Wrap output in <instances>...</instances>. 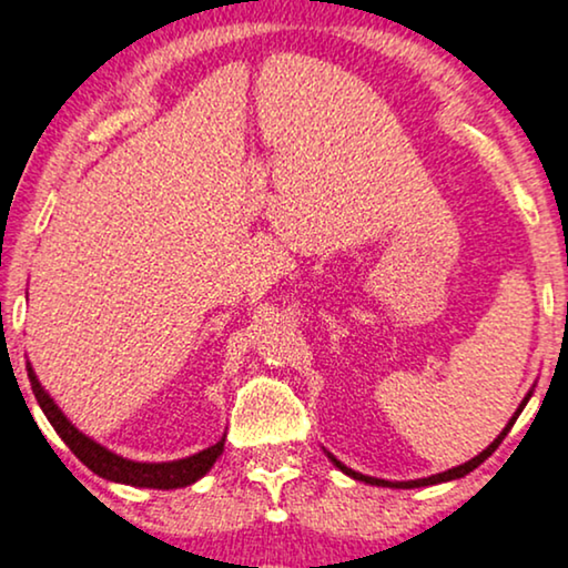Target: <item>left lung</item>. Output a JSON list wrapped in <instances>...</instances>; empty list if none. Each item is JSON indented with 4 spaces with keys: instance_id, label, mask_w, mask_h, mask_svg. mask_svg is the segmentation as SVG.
Returning <instances> with one entry per match:
<instances>
[{
    "instance_id": "8db88e82",
    "label": "left lung",
    "mask_w": 568,
    "mask_h": 568,
    "mask_svg": "<svg viewBox=\"0 0 568 568\" xmlns=\"http://www.w3.org/2000/svg\"><path fill=\"white\" fill-rule=\"evenodd\" d=\"M532 392H535V386L529 388L527 396H525V399H521V404H519V407H517V412H514L509 423H506V428L498 433V438L493 440V444H490L488 448H483L480 454L473 456V459H469V462L459 464V467H452V469H446V473H438V475H430V477H417V480H381V477H371V475L355 473V469L347 467V464H342V462H338L334 454L326 452V448H323V452L328 454V459L334 462V467H336V469H342L344 475H349L352 480H359V483H365V485H378V488H428V485H438V483H452V480H459V477H464V475H469V473H473V469L480 467V464H483L485 459H488V456H490L493 452H496V448L500 446V440L506 438V433H509V430L514 428V423H517V417L521 415V409L527 407V402H529V396H532Z\"/></svg>"
}]
</instances>
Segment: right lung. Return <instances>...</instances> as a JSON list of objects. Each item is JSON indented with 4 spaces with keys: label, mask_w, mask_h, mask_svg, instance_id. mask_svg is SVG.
Here are the masks:
<instances>
[{
    "label": "right lung",
    "mask_w": 568,
    "mask_h": 568,
    "mask_svg": "<svg viewBox=\"0 0 568 568\" xmlns=\"http://www.w3.org/2000/svg\"><path fill=\"white\" fill-rule=\"evenodd\" d=\"M28 378H31L36 402H39V407L43 409V415H47L51 428L59 433V438L70 446V452L75 454L78 459L91 469V473L104 477V480L132 485V488H153V490L187 488V485L201 480L213 464H216L219 456L224 454L226 436H221L213 446L203 448V452H197L193 456H185V459H174V462L128 459V456L109 452V448L101 446L99 440H93L91 436H85L83 430H78L68 419V415L57 407V402L51 399L47 388L41 386L39 375H36L31 363H28Z\"/></svg>",
    "instance_id": "obj_1"
}]
</instances>
